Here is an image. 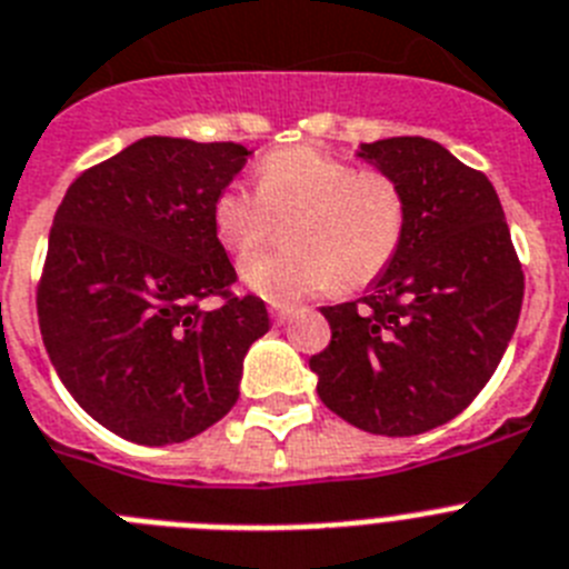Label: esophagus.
<instances>
[{
	"label": "esophagus",
	"instance_id": "34e87169",
	"mask_svg": "<svg viewBox=\"0 0 569 569\" xmlns=\"http://www.w3.org/2000/svg\"><path fill=\"white\" fill-rule=\"evenodd\" d=\"M290 313H293V308H288V305H276V308L270 310V317H273L279 325H281V322H288Z\"/></svg>",
	"mask_w": 569,
	"mask_h": 569
}]
</instances>
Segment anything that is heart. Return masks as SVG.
I'll use <instances>...</instances> for the list:
<instances>
[{"label":"heart","mask_w":569,"mask_h":569,"mask_svg":"<svg viewBox=\"0 0 569 569\" xmlns=\"http://www.w3.org/2000/svg\"><path fill=\"white\" fill-rule=\"evenodd\" d=\"M290 217L293 251L241 264L247 288L276 305L328 293L337 284L359 290L380 279L406 241L409 201L391 174L359 169L317 146L264 154L259 189L227 183L212 201L216 236L236 256L263 246L274 221Z\"/></svg>","instance_id":"obj_1"}]
</instances>
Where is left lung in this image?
Segmentation results:
<instances>
[{
	"label": "left lung",
	"instance_id": "8db88e82",
	"mask_svg": "<svg viewBox=\"0 0 569 569\" xmlns=\"http://www.w3.org/2000/svg\"><path fill=\"white\" fill-rule=\"evenodd\" d=\"M409 201L395 264L357 302L322 308L331 345L310 357L319 397L371 435L449 423L480 395L516 333L523 270L498 192L426 138L359 146Z\"/></svg>",
	"mask_w": 569,
	"mask_h": 569
}]
</instances>
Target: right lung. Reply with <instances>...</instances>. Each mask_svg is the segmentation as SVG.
Returning a JSON list of instances; mask_svg holds the SVG:
<instances>
[{
    "label": "right lung",
    "instance_id": "obj_1",
    "mask_svg": "<svg viewBox=\"0 0 569 569\" xmlns=\"http://www.w3.org/2000/svg\"><path fill=\"white\" fill-rule=\"evenodd\" d=\"M241 143L143 138L62 198L37 288L46 351L82 409L140 446L183 443L238 400L244 353L270 328L212 227ZM210 295L222 299L207 311Z\"/></svg>",
    "mask_w": 569,
    "mask_h": 569
}]
</instances>
